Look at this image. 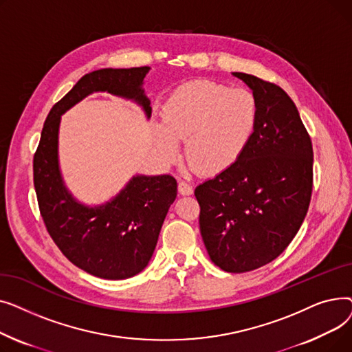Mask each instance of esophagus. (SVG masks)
I'll use <instances>...</instances> for the list:
<instances>
[{
	"instance_id": "1",
	"label": "esophagus",
	"mask_w": 352,
	"mask_h": 352,
	"mask_svg": "<svg viewBox=\"0 0 352 352\" xmlns=\"http://www.w3.org/2000/svg\"><path fill=\"white\" fill-rule=\"evenodd\" d=\"M178 191H179V194L181 195H191L192 194V187L190 186L188 182H186V181H179L178 182Z\"/></svg>"
}]
</instances>
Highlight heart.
Here are the masks:
<instances>
[{"mask_svg":"<svg viewBox=\"0 0 352 352\" xmlns=\"http://www.w3.org/2000/svg\"><path fill=\"white\" fill-rule=\"evenodd\" d=\"M260 124V104L251 91L211 80L178 85L162 107L154 126L157 148L173 161L181 140L192 170L215 175L243 158Z\"/></svg>","mask_w":352,"mask_h":352,"instance_id":"1","label":"heart"}]
</instances>
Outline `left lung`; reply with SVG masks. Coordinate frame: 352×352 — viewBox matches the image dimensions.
Listing matches in <instances>:
<instances>
[{"label":"left lung","instance_id":"1","mask_svg":"<svg viewBox=\"0 0 352 352\" xmlns=\"http://www.w3.org/2000/svg\"><path fill=\"white\" fill-rule=\"evenodd\" d=\"M260 104L248 150L230 170L199 184V231L211 261L247 272L275 260L307 215L312 192V142L297 107L274 82L234 72Z\"/></svg>","mask_w":352,"mask_h":352}]
</instances>
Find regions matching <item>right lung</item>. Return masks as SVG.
I'll list each match as a JSON object with an SVG mask.
<instances>
[{"instance_id":"1","label":"right lung","mask_w":352,"mask_h":352,"mask_svg":"<svg viewBox=\"0 0 352 352\" xmlns=\"http://www.w3.org/2000/svg\"><path fill=\"white\" fill-rule=\"evenodd\" d=\"M150 67L92 71L55 104L44 122L34 154V187L44 224L68 260L105 280H125L150 263L158 235L177 197L173 175H137L109 202L89 208L67 191L58 166L61 114L96 91L131 98L151 116L150 100L141 88Z\"/></svg>"}]
</instances>
